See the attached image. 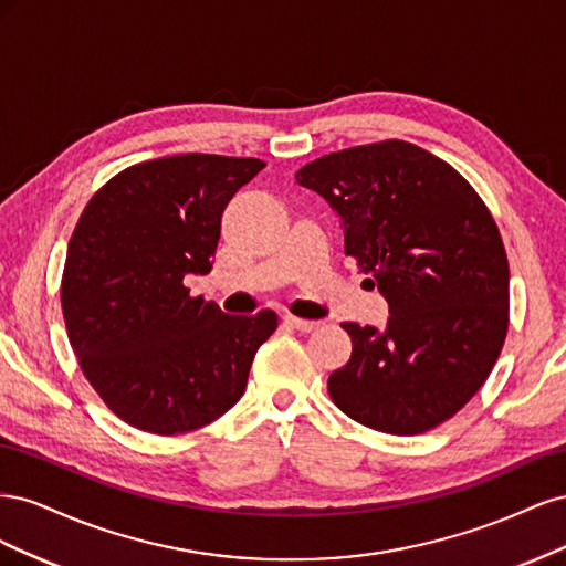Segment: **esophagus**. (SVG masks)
<instances>
[{
	"instance_id": "obj_1",
	"label": "esophagus",
	"mask_w": 566,
	"mask_h": 566,
	"mask_svg": "<svg viewBox=\"0 0 566 566\" xmlns=\"http://www.w3.org/2000/svg\"><path fill=\"white\" fill-rule=\"evenodd\" d=\"M285 323L293 325V328L300 331V333H312V331L321 328L318 321H306V318H297V316H290V314L285 316Z\"/></svg>"
}]
</instances>
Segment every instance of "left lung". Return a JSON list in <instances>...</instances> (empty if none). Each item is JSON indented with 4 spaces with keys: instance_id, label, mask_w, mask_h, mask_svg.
<instances>
[{
    "instance_id": "obj_1",
    "label": "left lung",
    "mask_w": 566,
    "mask_h": 566,
    "mask_svg": "<svg viewBox=\"0 0 566 566\" xmlns=\"http://www.w3.org/2000/svg\"><path fill=\"white\" fill-rule=\"evenodd\" d=\"M295 177L339 214L345 254L391 314L382 333L342 323L352 356L331 373V399L378 432L434 430L486 382L507 335L510 269L489 208L449 163L399 139L331 153Z\"/></svg>"
}]
</instances>
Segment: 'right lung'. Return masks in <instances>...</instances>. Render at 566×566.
I'll return each instance as SVG.
<instances>
[{
	"label": "right lung",
	"mask_w": 566,
	"mask_h": 566,
	"mask_svg": "<svg viewBox=\"0 0 566 566\" xmlns=\"http://www.w3.org/2000/svg\"><path fill=\"white\" fill-rule=\"evenodd\" d=\"M264 163L184 153L106 181L67 243L61 306L84 378L113 413L150 434L210 424L243 397L279 318L229 316L191 297L210 273L221 212Z\"/></svg>",
	"instance_id": "right-lung-1"
}]
</instances>
